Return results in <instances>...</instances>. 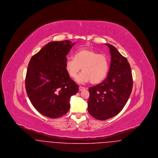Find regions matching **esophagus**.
<instances>
[{
	"label": "esophagus",
	"mask_w": 158,
	"mask_h": 158,
	"mask_svg": "<svg viewBox=\"0 0 158 158\" xmlns=\"http://www.w3.org/2000/svg\"><path fill=\"white\" fill-rule=\"evenodd\" d=\"M85 87H83V86H80L79 87V90H80V91H82V90H85Z\"/></svg>",
	"instance_id": "1"
}]
</instances>
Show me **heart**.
<instances>
[{
  "instance_id": "b5f03b06",
  "label": "heart",
  "mask_w": 158,
  "mask_h": 158,
  "mask_svg": "<svg viewBox=\"0 0 158 158\" xmlns=\"http://www.w3.org/2000/svg\"><path fill=\"white\" fill-rule=\"evenodd\" d=\"M73 58L68 59L65 63V69L70 78H76L81 68L83 72L77 78L79 83L90 81L92 84H98L106 78L109 62L105 55L92 49L81 48L75 52Z\"/></svg>"
}]
</instances>
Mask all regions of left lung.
<instances>
[{"instance_id":"left-lung-1","label":"left lung","mask_w":158,"mask_h":158,"mask_svg":"<svg viewBox=\"0 0 158 158\" xmlns=\"http://www.w3.org/2000/svg\"><path fill=\"white\" fill-rule=\"evenodd\" d=\"M111 56L106 78L89 89L88 110L100 120L110 118L120 113L126 105L133 88V77L130 64L117 48L106 44Z\"/></svg>"}]
</instances>
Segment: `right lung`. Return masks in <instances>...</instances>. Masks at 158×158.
<instances>
[{
  "label": "right lung",
  "mask_w": 158,
  "mask_h": 158,
  "mask_svg": "<svg viewBox=\"0 0 158 158\" xmlns=\"http://www.w3.org/2000/svg\"><path fill=\"white\" fill-rule=\"evenodd\" d=\"M70 41L48 43L28 64L25 89L35 109L47 117L63 116L70 109V98L78 86L65 69L66 55L75 44Z\"/></svg>",
  "instance_id": "obj_1"
}]
</instances>
